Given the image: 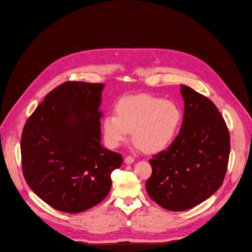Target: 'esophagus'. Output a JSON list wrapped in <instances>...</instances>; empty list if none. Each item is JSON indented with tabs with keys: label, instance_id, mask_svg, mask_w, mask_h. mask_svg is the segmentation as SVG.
Masks as SVG:
<instances>
[{
	"label": "esophagus",
	"instance_id": "obj_1",
	"mask_svg": "<svg viewBox=\"0 0 252 252\" xmlns=\"http://www.w3.org/2000/svg\"><path fill=\"white\" fill-rule=\"evenodd\" d=\"M125 162L127 163V164L133 163V162H134V158H133L132 156H126V157L125 158Z\"/></svg>",
	"mask_w": 252,
	"mask_h": 252
}]
</instances>
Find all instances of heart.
Segmentation results:
<instances>
[{
	"mask_svg": "<svg viewBox=\"0 0 252 252\" xmlns=\"http://www.w3.org/2000/svg\"><path fill=\"white\" fill-rule=\"evenodd\" d=\"M181 119V110L173 101L146 94L127 96L117 103L116 115L104 118L103 132L107 144L117 147L133 131L137 146L157 153L173 141Z\"/></svg>",
	"mask_w": 252,
	"mask_h": 252,
	"instance_id": "heart-1",
	"label": "heart"
}]
</instances>
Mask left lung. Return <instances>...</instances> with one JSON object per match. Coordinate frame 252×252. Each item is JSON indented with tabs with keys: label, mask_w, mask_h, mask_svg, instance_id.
<instances>
[{
	"label": "left lung",
	"mask_w": 252,
	"mask_h": 252,
	"mask_svg": "<svg viewBox=\"0 0 252 252\" xmlns=\"http://www.w3.org/2000/svg\"><path fill=\"white\" fill-rule=\"evenodd\" d=\"M184 119L172 144L149 160V197L170 211H184L220 189L225 178L231 141L225 120L205 95L182 85Z\"/></svg>",
	"instance_id": "left-lung-1"
}]
</instances>
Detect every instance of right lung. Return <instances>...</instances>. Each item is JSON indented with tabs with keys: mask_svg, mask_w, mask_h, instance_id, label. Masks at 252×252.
Masks as SVG:
<instances>
[{
	"mask_svg": "<svg viewBox=\"0 0 252 252\" xmlns=\"http://www.w3.org/2000/svg\"><path fill=\"white\" fill-rule=\"evenodd\" d=\"M103 83L67 81L52 90L24 126L21 167L27 184L58 211L79 213L104 200L120 154L100 144Z\"/></svg>",
	"mask_w": 252,
	"mask_h": 252,
	"instance_id": "obj_1",
	"label": "right lung"
}]
</instances>
